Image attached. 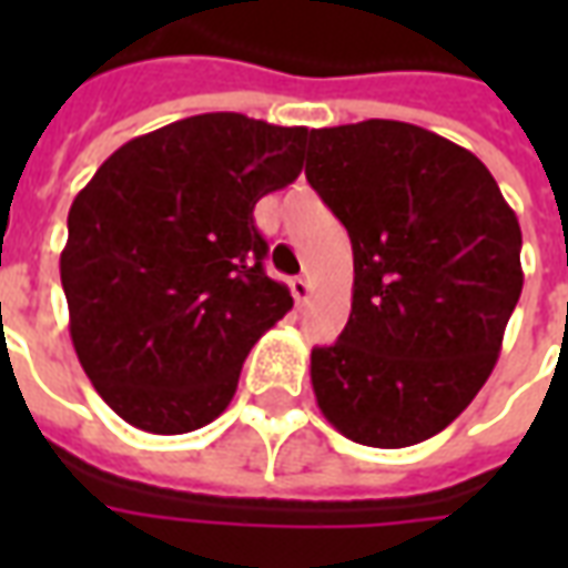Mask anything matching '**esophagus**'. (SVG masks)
<instances>
[{
	"label": "esophagus",
	"instance_id": "esophagus-1",
	"mask_svg": "<svg viewBox=\"0 0 568 568\" xmlns=\"http://www.w3.org/2000/svg\"><path fill=\"white\" fill-rule=\"evenodd\" d=\"M292 295H295L297 304H307L310 295H313V285H310L307 276H295L292 280Z\"/></svg>",
	"mask_w": 568,
	"mask_h": 568
}]
</instances>
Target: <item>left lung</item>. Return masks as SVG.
I'll return each instance as SVG.
<instances>
[{
	"label": "left lung",
	"instance_id": "1",
	"mask_svg": "<svg viewBox=\"0 0 568 568\" xmlns=\"http://www.w3.org/2000/svg\"><path fill=\"white\" fill-rule=\"evenodd\" d=\"M307 182L353 243V310L310 381L365 447H410L471 405L524 288L520 224L475 154L405 121L310 130Z\"/></svg>",
	"mask_w": 568,
	"mask_h": 568
}]
</instances>
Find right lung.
<instances>
[{
	"instance_id": "right-lung-1",
	"label": "right lung",
	"mask_w": 568,
	"mask_h": 568,
	"mask_svg": "<svg viewBox=\"0 0 568 568\" xmlns=\"http://www.w3.org/2000/svg\"><path fill=\"white\" fill-rule=\"evenodd\" d=\"M307 136L240 112L182 118L124 142L75 194L69 334L124 423L185 435L231 405L248 349L292 310L252 210L295 182Z\"/></svg>"
}]
</instances>
